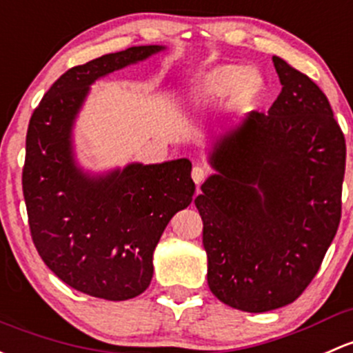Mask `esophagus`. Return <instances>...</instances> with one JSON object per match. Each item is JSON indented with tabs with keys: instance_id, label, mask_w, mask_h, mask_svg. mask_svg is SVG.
Here are the masks:
<instances>
[{
	"instance_id": "1",
	"label": "esophagus",
	"mask_w": 353,
	"mask_h": 353,
	"mask_svg": "<svg viewBox=\"0 0 353 353\" xmlns=\"http://www.w3.org/2000/svg\"><path fill=\"white\" fill-rule=\"evenodd\" d=\"M191 177H192V181H194L196 184H201L203 181H205V177H206V170L203 169V167H199V165H194L192 167V172H191Z\"/></svg>"
}]
</instances>
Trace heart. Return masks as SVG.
<instances>
[{
	"mask_svg": "<svg viewBox=\"0 0 353 353\" xmlns=\"http://www.w3.org/2000/svg\"><path fill=\"white\" fill-rule=\"evenodd\" d=\"M264 89L265 79L261 70L239 64H218L184 83L181 103L184 108L199 111L226 98L230 111H247L254 108Z\"/></svg>",
	"mask_w": 353,
	"mask_h": 353,
	"instance_id": "1",
	"label": "heart"
}]
</instances>
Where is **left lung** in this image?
<instances>
[{"mask_svg": "<svg viewBox=\"0 0 353 353\" xmlns=\"http://www.w3.org/2000/svg\"><path fill=\"white\" fill-rule=\"evenodd\" d=\"M281 94L213 137L214 174L194 199L203 220L208 285L221 303L265 313L313 281L339 230L345 137L328 98L274 55Z\"/></svg>", "mask_w": 353, "mask_h": 353, "instance_id": "8db88e82", "label": "left lung"}]
</instances>
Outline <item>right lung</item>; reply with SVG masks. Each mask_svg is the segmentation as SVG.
Instances as JSON below:
<instances>
[{
	"label": "right lung",
	"instance_id": "1",
	"mask_svg": "<svg viewBox=\"0 0 353 353\" xmlns=\"http://www.w3.org/2000/svg\"><path fill=\"white\" fill-rule=\"evenodd\" d=\"M162 50L130 47L69 69L30 118L21 183L33 243L59 279L108 301L148 288L155 247L196 186L188 159L86 170L74 150V127L96 81Z\"/></svg>",
	"mask_w": 353,
	"mask_h": 353
}]
</instances>
